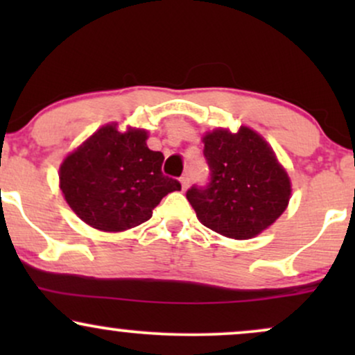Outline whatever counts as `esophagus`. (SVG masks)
Returning a JSON list of instances; mask_svg holds the SVG:
<instances>
[{
  "mask_svg": "<svg viewBox=\"0 0 355 355\" xmlns=\"http://www.w3.org/2000/svg\"><path fill=\"white\" fill-rule=\"evenodd\" d=\"M180 183H182V189H183V190H187V187H189V183H190V175H189V173L182 175Z\"/></svg>",
  "mask_w": 355,
  "mask_h": 355,
  "instance_id": "1",
  "label": "esophagus"
}]
</instances>
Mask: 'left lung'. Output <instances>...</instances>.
Here are the masks:
<instances>
[{
	"instance_id": "left-lung-1",
	"label": "left lung",
	"mask_w": 355,
	"mask_h": 355,
	"mask_svg": "<svg viewBox=\"0 0 355 355\" xmlns=\"http://www.w3.org/2000/svg\"><path fill=\"white\" fill-rule=\"evenodd\" d=\"M209 183L187 190V200L205 227L225 237H255L282 215L291 180L259 133L215 130L203 137Z\"/></svg>"
}]
</instances>
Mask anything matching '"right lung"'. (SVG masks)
<instances>
[{"mask_svg": "<svg viewBox=\"0 0 355 355\" xmlns=\"http://www.w3.org/2000/svg\"><path fill=\"white\" fill-rule=\"evenodd\" d=\"M165 157L146 146L145 130L120 133L107 125L60 166L64 200L93 229L121 232L152 217L155 207L180 182L164 175Z\"/></svg>", "mask_w": 355, "mask_h": 355, "instance_id": "1", "label": "right lung"}]
</instances>
